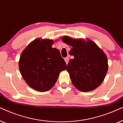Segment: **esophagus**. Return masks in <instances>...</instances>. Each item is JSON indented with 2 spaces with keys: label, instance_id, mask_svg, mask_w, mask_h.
<instances>
[{
  "label": "esophagus",
  "instance_id": "34e87169",
  "mask_svg": "<svg viewBox=\"0 0 123 123\" xmlns=\"http://www.w3.org/2000/svg\"><path fill=\"white\" fill-rule=\"evenodd\" d=\"M64 60L65 62V63H66L67 64H68V62H69V58H68V57H67V58H64Z\"/></svg>",
  "mask_w": 123,
  "mask_h": 123
}]
</instances>
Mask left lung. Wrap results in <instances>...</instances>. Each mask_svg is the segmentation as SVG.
Listing matches in <instances>:
<instances>
[{"label": "left lung", "mask_w": 123, "mask_h": 123, "mask_svg": "<svg viewBox=\"0 0 123 123\" xmlns=\"http://www.w3.org/2000/svg\"><path fill=\"white\" fill-rule=\"evenodd\" d=\"M62 41L72 46L69 52L73 55L67 70L73 85L82 92L97 88L104 81L108 70L107 58L105 53L93 41L75 39L65 36Z\"/></svg>", "instance_id": "obj_1"}]
</instances>
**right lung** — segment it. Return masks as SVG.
I'll return each mask as SVG.
<instances>
[{
  "label": "right lung",
  "instance_id": "add662e5",
  "mask_svg": "<svg viewBox=\"0 0 123 123\" xmlns=\"http://www.w3.org/2000/svg\"><path fill=\"white\" fill-rule=\"evenodd\" d=\"M54 41L37 38L30 43L20 56L19 69L26 83L40 92L50 90L58 80L60 72L66 69V63Z\"/></svg>",
  "mask_w": 123,
  "mask_h": 123
}]
</instances>
